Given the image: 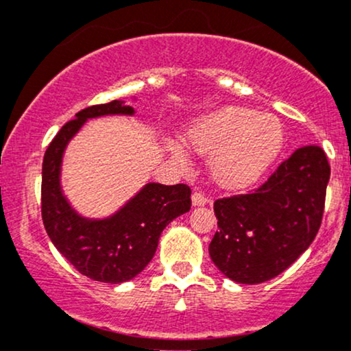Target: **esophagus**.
<instances>
[{
    "label": "esophagus",
    "instance_id": "obj_1",
    "mask_svg": "<svg viewBox=\"0 0 351 351\" xmlns=\"http://www.w3.org/2000/svg\"><path fill=\"white\" fill-rule=\"evenodd\" d=\"M191 201H193V206H204V204L208 203V198L201 191H195L191 196Z\"/></svg>",
    "mask_w": 351,
    "mask_h": 351
}]
</instances>
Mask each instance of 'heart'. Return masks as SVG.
Wrapping results in <instances>:
<instances>
[{
	"instance_id": "1",
	"label": "heart",
	"mask_w": 351,
	"mask_h": 351,
	"mask_svg": "<svg viewBox=\"0 0 351 351\" xmlns=\"http://www.w3.org/2000/svg\"><path fill=\"white\" fill-rule=\"evenodd\" d=\"M188 138L199 153H213L211 171L217 183L243 188L259 180L279 156L284 128L274 115L226 107L193 125Z\"/></svg>"
}]
</instances>
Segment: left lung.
I'll return each mask as SVG.
<instances>
[{"instance_id":"obj_1","label":"left lung","mask_w":351,"mask_h":351,"mask_svg":"<svg viewBox=\"0 0 351 351\" xmlns=\"http://www.w3.org/2000/svg\"><path fill=\"white\" fill-rule=\"evenodd\" d=\"M330 180L327 155L305 145L256 189L215 201L217 231L209 256L239 284L271 280L315 239Z\"/></svg>"}]
</instances>
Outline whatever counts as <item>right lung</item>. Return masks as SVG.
Listing matches in <instances>:
<instances>
[{"label":"right lung","mask_w":351,"mask_h":351,"mask_svg":"<svg viewBox=\"0 0 351 351\" xmlns=\"http://www.w3.org/2000/svg\"><path fill=\"white\" fill-rule=\"evenodd\" d=\"M112 114L132 115L134 108L120 100L90 106L75 114L52 138L43 160L41 215L52 244L80 274L120 284L147 267L167 224L189 211L191 189L188 184L148 183L108 219L90 221L75 215L59 186L64 148L87 119Z\"/></svg>","instance_id":"right-lung-1"}]
</instances>
